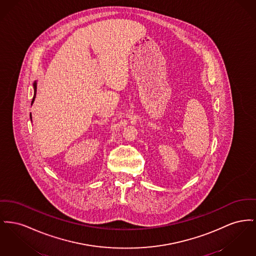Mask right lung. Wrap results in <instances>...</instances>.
Returning <instances> with one entry per match:
<instances>
[{
  "label": "right lung",
  "instance_id": "add662e5",
  "mask_svg": "<svg viewBox=\"0 0 256 256\" xmlns=\"http://www.w3.org/2000/svg\"><path fill=\"white\" fill-rule=\"evenodd\" d=\"M36 81L34 83V98H32V104L34 100V98H36ZM30 120H32V115H30Z\"/></svg>",
  "mask_w": 256,
  "mask_h": 256
}]
</instances>
